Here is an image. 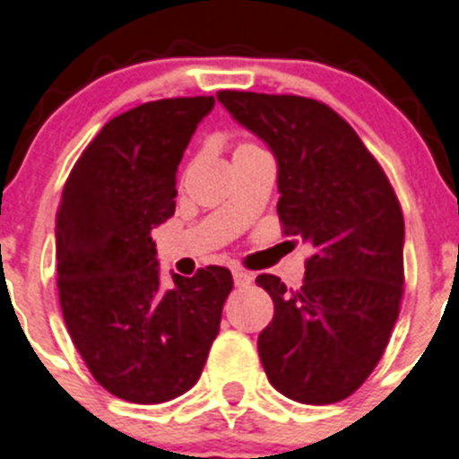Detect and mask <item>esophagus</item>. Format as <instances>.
<instances>
[{
  "label": "esophagus",
  "instance_id": "1",
  "mask_svg": "<svg viewBox=\"0 0 459 459\" xmlns=\"http://www.w3.org/2000/svg\"><path fill=\"white\" fill-rule=\"evenodd\" d=\"M232 277H234V284H237V287H247V284H250V281H252L250 273L241 271V268H234Z\"/></svg>",
  "mask_w": 459,
  "mask_h": 459
}]
</instances>
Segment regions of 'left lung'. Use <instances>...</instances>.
I'll list each match as a JSON object with an SVG mask.
<instances>
[{"label":"left lung","mask_w":459,"mask_h":459,"mask_svg":"<svg viewBox=\"0 0 459 459\" xmlns=\"http://www.w3.org/2000/svg\"><path fill=\"white\" fill-rule=\"evenodd\" d=\"M216 98L273 152L280 221L312 247L298 291L257 277L275 302L257 339L268 382L307 405L343 401L371 376L398 321L405 222L396 193L325 104L238 91Z\"/></svg>","instance_id":"left-lung-1"}]
</instances>
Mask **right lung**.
Segmentation results:
<instances>
[{"instance_id": "obj_1", "label": "right lung", "mask_w": 459, "mask_h": 459, "mask_svg": "<svg viewBox=\"0 0 459 459\" xmlns=\"http://www.w3.org/2000/svg\"><path fill=\"white\" fill-rule=\"evenodd\" d=\"M213 98L147 102L113 117L74 163L56 212L58 300L92 377L141 405L182 396L221 327L232 273H170L150 232L175 213L184 150Z\"/></svg>"}]
</instances>
